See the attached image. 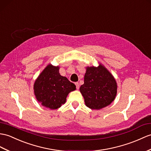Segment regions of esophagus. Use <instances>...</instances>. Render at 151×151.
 Segmentation results:
<instances>
[{
  "mask_svg": "<svg viewBox=\"0 0 151 151\" xmlns=\"http://www.w3.org/2000/svg\"><path fill=\"white\" fill-rule=\"evenodd\" d=\"M75 85L76 87V89H79V83L78 82H75Z\"/></svg>",
  "mask_w": 151,
  "mask_h": 151,
  "instance_id": "esophagus-1",
  "label": "esophagus"
}]
</instances>
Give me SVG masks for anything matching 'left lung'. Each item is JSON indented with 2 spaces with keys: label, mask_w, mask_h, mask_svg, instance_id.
I'll list each match as a JSON object with an SVG mask.
<instances>
[{
  "label": "left lung",
  "mask_w": 151,
  "mask_h": 151,
  "mask_svg": "<svg viewBox=\"0 0 151 151\" xmlns=\"http://www.w3.org/2000/svg\"><path fill=\"white\" fill-rule=\"evenodd\" d=\"M84 83L80 87L86 106L99 110L113 102L117 94V83L114 77L105 66H87Z\"/></svg>",
  "instance_id": "obj_1"
}]
</instances>
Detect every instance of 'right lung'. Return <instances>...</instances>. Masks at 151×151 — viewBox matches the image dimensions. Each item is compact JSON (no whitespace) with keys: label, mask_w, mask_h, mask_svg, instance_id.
<instances>
[{"label":"right lung","mask_w":151,"mask_h":151,"mask_svg":"<svg viewBox=\"0 0 151 151\" xmlns=\"http://www.w3.org/2000/svg\"><path fill=\"white\" fill-rule=\"evenodd\" d=\"M60 67L49 64L44 68L33 85L36 99L42 106L50 109H57L64 104L69 93L76 90V86L59 73Z\"/></svg>","instance_id":"obj_1"}]
</instances>
